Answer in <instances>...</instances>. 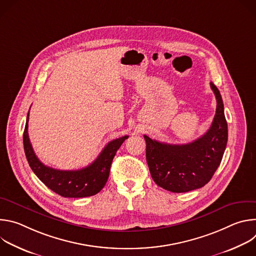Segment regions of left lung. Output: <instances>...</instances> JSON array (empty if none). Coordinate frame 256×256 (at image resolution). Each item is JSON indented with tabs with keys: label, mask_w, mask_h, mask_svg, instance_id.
<instances>
[{
	"label": "left lung",
	"mask_w": 256,
	"mask_h": 256,
	"mask_svg": "<svg viewBox=\"0 0 256 256\" xmlns=\"http://www.w3.org/2000/svg\"><path fill=\"white\" fill-rule=\"evenodd\" d=\"M216 109L208 130L184 144H170L144 136L146 158L155 184L171 192H188L206 186L220 165L228 140V124L220 91L210 83Z\"/></svg>",
	"instance_id": "1"
}]
</instances>
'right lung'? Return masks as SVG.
<instances>
[{
    "label": "right lung",
    "instance_id": "add662e5",
    "mask_svg": "<svg viewBox=\"0 0 256 256\" xmlns=\"http://www.w3.org/2000/svg\"><path fill=\"white\" fill-rule=\"evenodd\" d=\"M28 120L23 134L24 152L30 168L44 184L64 198H85L98 194L106 184L112 160L128 136L109 142L97 159L79 170H58L46 166L36 157L28 136Z\"/></svg>",
    "mask_w": 256,
    "mask_h": 256
}]
</instances>
